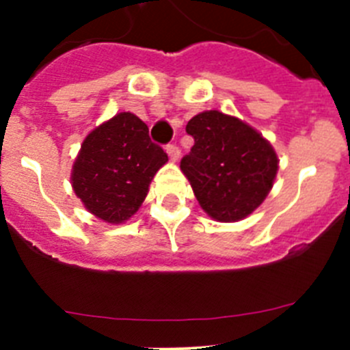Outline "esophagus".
Listing matches in <instances>:
<instances>
[{
	"label": "esophagus",
	"instance_id": "34e87169",
	"mask_svg": "<svg viewBox=\"0 0 350 350\" xmlns=\"http://www.w3.org/2000/svg\"><path fill=\"white\" fill-rule=\"evenodd\" d=\"M166 154H168V157H170V161H173V163H175V161L178 159V157H180V150H178V147L177 145H166Z\"/></svg>",
	"mask_w": 350,
	"mask_h": 350
}]
</instances>
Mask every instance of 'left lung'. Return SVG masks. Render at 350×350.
I'll list each match as a JSON object with an SVG mask.
<instances>
[{
  "label": "left lung",
  "mask_w": 350,
  "mask_h": 350,
  "mask_svg": "<svg viewBox=\"0 0 350 350\" xmlns=\"http://www.w3.org/2000/svg\"><path fill=\"white\" fill-rule=\"evenodd\" d=\"M194 145L180 170L198 203L219 222L249 217L268 196L279 172L270 142L238 117L219 110L198 113L185 126Z\"/></svg>",
  "instance_id": "8db88e82"
}]
</instances>
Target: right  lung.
<instances>
[{
    "label": "right lung",
    "mask_w": 350,
    "mask_h": 350,
    "mask_svg": "<svg viewBox=\"0 0 350 350\" xmlns=\"http://www.w3.org/2000/svg\"><path fill=\"white\" fill-rule=\"evenodd\" d=\"M166 161L144 120L120 112L83 138L71 168V187L94 217L120 224L138 212Z\"/></svg>",
    "instance_id": "right-lung-1"
}]
</instances>
